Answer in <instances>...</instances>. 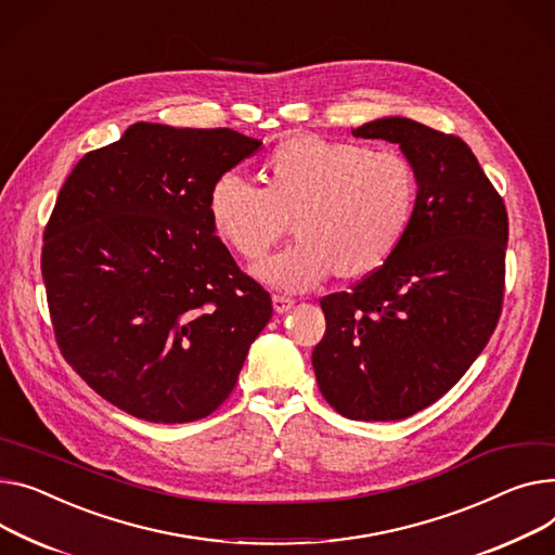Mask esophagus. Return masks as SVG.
I'll list each match as a JSON object with an SVG mask.
<instances>
[{"instance_id":"esophagus-1","label":"esophagus","mask_w":555,"mask_h":555,"mask_svg":"<svg viewBox=\"0 0 555 555\" xmlns=\"http://www.w3.org/2000/svg\"><path fill=\"white\" fill-rule=\"evenodd\" d=\"M272 306H274L276 314H285V312H289L294 308V301L289 297H283V294H274Z\"/></svg>"}]
</instances>
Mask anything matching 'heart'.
I'll return each mask as SVG.
<instances>
[{
    "label": "heart",
    "mask_w": 555,
    "mask_h": 555,
    "mask_svg": "<svg viewBox=\"0 0 555 555\" xmlns=\"http://www.w3.org/2000/svg\"><path fill=\"white\" fill-rule=\"evenodd\" d=\"M415 205L417 171L409 158L321 135L279 144L268 184L228 169L207 198L216 232L249 261L285 236L294 216L301 238L254 270L289 292L332 272L363 276L382 268L409 232Z\"/></svg>",
    "instance_id": "obj_1"
}]
</instances>
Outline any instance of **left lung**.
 <instances>
[{
    "instance_id": "1",
    "label": "left lung",
    "mask_w": 555,
    "mask_h": 555,
    "mask_svg": "<svg viewBox=\"0 0 555 555\" xmlns=\"http://www.w3.org/2000/svg\"><path fill=\"white\" fill-rule=\"evenodd\" d=\"M352 135L399 144L417 171V205L382 268L321 299L325 335L312 365L337 413L392 422L447 395L489 344L504 299L508 218L462 138L399 116Z\"/></svg>"
}]
</instances>
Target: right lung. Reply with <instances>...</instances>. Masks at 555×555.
I'll return each instance as SVG.
<instances>
[{"label":"right lung","instance_id":"1","mask_svg":"<svg viewBox=\"0 0 555 555\" xmlns=\"http://www.w3.org/2000/svg\"><path fill=\"white\" fill-rule=\"evenodd\" d=\"M258 150L232 129L135 122L62 184L42 247L55 339L138 420L211 415L272 319L270 294L238 270L207 207L214 180Z\"/></svg>","mask_w":555,"mask_h":555}]
</instances>
